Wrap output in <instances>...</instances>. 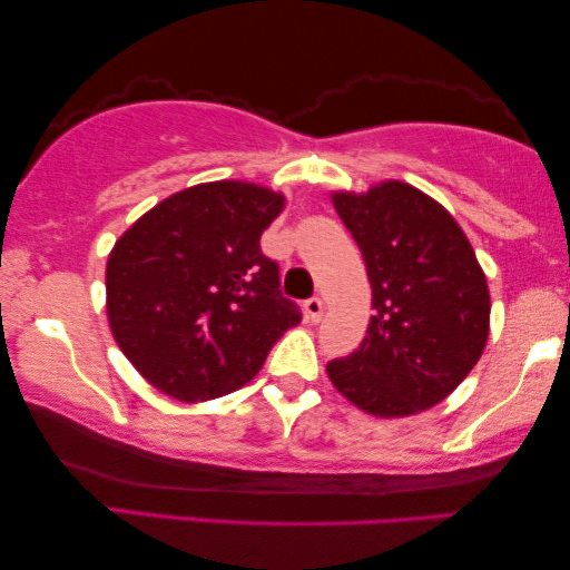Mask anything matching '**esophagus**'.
Here are the masks:
<instances>
[{"instance_id": "1", "label": "esophagus", "mask_w": 570, "mask_h": 570, "mask_svg": "<svg viewBox=\"0 0 570 570\" xmlns=\"http://www.w3.org/2000/svg\"><path fill=\"white\" fill-rule=\"evenodd\" d=\"M306 316H308V322L311 324H318L322 322V316H324V301L322 298H308L306 301Z\"/></svg>"}]
</instances>
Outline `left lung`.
I'll use <instances>...</instances> for the list:
<instances>
[{
  "label": "left lung",
  "instance_id": "1",
  "mask_svg": "<svg viewBox=\"0 0 570 570\" xmlns=\"http://www.w3.org/2000/svg\"><path fill=\"white\" fill-rule=\"evenodd\" d=\"M361 248L373 293L368 334L326 363L334 389L376 417H407L446 400L480 361L490 291L454 215L404 181L332 191Z\"/></svg>",
  "mask_w": 570,
  "mask_h": 570
}]
</instances>
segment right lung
<instances>
[{
    "mask_svg": "<svg viewBox=\"0 0 570 570\" xmlns=\"http://www.w3.org/2000/svg\"><path fill=\"white\" fill-rule=\"evenodd\" d=\"M283 209L285 194L262 184L207 181L158 202L116 240L108 326L158 392L178 402L236 392L301 322L259 246Z\"/></svg>",
    "mask_w": 570,
    "mask_h": 570,
    "instance_id": "1",
    "label": "right lung"
}]
</instances>
